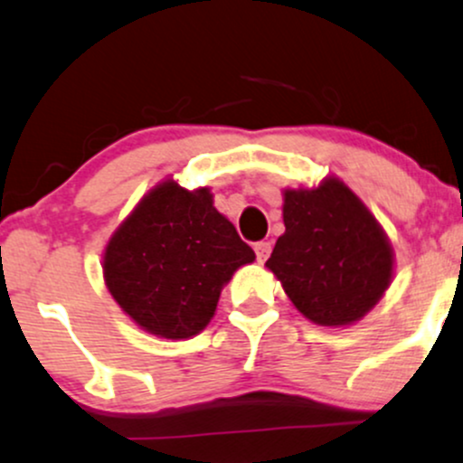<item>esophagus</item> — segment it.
I'll return each instance as SVG.
<instances>
[{
    "label": "esophagus",
    "mask_w": 463,
    "mask_h": 463,
    "mask_svg": "<svg viewBox=\"0 0 463 463\" xmlns=\"http://www.w3.org/2000/svg\"><path fill=\"white\" fill-rule=\"evenodd\" d=\"M270 250H272V243L270 241H257L255 243V252H257V259L259 261H266L268 257H270Z\"/></svg>",
    "instance_id": "34e87169"
}]
</instances>
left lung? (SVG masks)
Wrapping results in <instances>:
<instances>
[{"mask_svg":"<svg viewBox=\"0 0 463 463\" xmlns=\"http://www.w3.org/2000/svg\"><path fill=\"white\" fill-rule=\"evenodd\" d=\"M283 223L266 268L312 323L354 325L387 292L395 263L387 232L336 175L283 191Z\"/></svg>","mask_w":463,"mask_h":463,"instance_id":"left-lung-1","label":"left lung"}]
</instances>
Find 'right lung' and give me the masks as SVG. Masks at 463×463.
I'll use <instances>...</instances> for the list:
<instances>
[{
    "mask_svg": "<svg viewBox=\"0 0 463 463\" xmlns=\"http://www.w3.org/2000/svg\"><path fill=\"white\" fill-rule=\"evenodd\" d=\"M255 252L213 206L208 186L189 191L166 177L109 237L105 286L145 332L182 340L215 317L223 286Z\"/></svg>",
    "mask_w": 463,
    "mask_h": 463,
    "instance_id": "right-lung-1",
    "label": "right lung"
}]
</instances>
